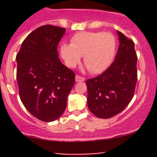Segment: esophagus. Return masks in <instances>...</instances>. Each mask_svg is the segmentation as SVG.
<instances>
[{
  "label": "esophagus",
  "mask_w": 157,
  "mask_h": 157,
  "mask_svg": "<svg viewBox=\"0 0 157 157\" xmlns=\"http://www.w3.org/2000/svg\"><path fill=\"white\" fill-rule=\"evenodd\" d=\"M75 80H76V82H83V81H84L85 79L83 78V77H80V76L76 75V77H75Z\"/></svg>",
  "instance_id": "1"
}]
</instances>
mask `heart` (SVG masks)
Listing matches in <instances>:
<instances>
[{
	"label": "heart",
	"instance_id": "obj_1",
	"mask_svg": "<svg viewBox=\"0 0 157 157\" xmlns=\"http://www.w3.org/2000/svg\"><path fill=\"white\" fill-rule=\"evenodd\" d=\"M117 41L110 33L81 32L72 36L71 44H62L60 52L66 65L74 67L83 56V62L90 72H104L112 64Z\"/></svg>",
	"mask_w": 157,
	"mask_h": 157
}]
</instances>
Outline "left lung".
I'll return each instance as SVG.
<instances>
[{"instance_id": "8db88e82", "label": "left lung", "mask_w": 157, "mask_h": 157, "mask_svg": "<svg viewBox=\"0 0 157 157\" xmlns=\"http://www.w3.org/2000/svg\"><path fill=\"white\" fill-rule=\"evenodd\" d=\"M119 47L115 61L102 74L86 80L87 105L99 118H109L124 110L134 96L137 58L134 43L117 30Z\"/></svg>"}]
</instances>
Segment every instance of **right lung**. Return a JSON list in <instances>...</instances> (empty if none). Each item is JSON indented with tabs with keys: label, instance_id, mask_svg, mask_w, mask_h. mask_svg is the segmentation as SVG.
<instances>
[{
	"label": "right lung",
	"instance_id": "right-lung-1",
	"mask_svg": "<svg viewBox=\"0 0 157 157\" xmlns=\"http://www.w3.org/2000/svg\"><path fill=\"white\" fill-rule=\"evenodd\" d=\"M65 31L52 25L37 28L16 57L20 99L29 113L45 122L61 116L75 82V74L61 62L57 51Z\"/></svg>",
	"mask_w": 157,
	"mask_h": 157
}]
</instances>
